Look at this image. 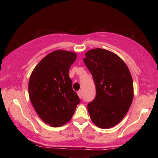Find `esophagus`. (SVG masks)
<instances>
[{
    "mask_svg": "<svg viewBox=\"0 0 158 158\" xmlns=\"http://www.w3.org/2000/svg\"><path fill=\"white\" fill-rule=\"evenodd\" d=\"M77 95H78L79 98H82V92H81V90H79V91H77Z\"/></svg>",
    "mask_w": 158,
    "mask_h": 158,
    "instance_id": "esophagus-1",
    "label": "esophagus"
}]
</instances>
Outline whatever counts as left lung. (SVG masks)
I'll list each match as a JSON object with an SVG mask.
<instances>
[{
  "label": "left lung",
  "mask_w": 158,
  "mask_h": 158,
  "mask_svg": "<svg viewBox=\"0 0 158 158\" xmlns=\"http://www.w3.org/2000/svg\"><path fill=\"white\" fill-rule=\"evenodd\" d=\"M83 60L96 85V97L88 104L90 118L100 128H111L122 120L132 102L131 73L118 55L106 49H90Z\"/></svg>",
  "instance_id": "1"
}]
</instances>
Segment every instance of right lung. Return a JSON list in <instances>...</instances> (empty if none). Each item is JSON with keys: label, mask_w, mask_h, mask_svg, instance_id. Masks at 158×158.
Segmentation results:
<instances>
[{"label": "right lung", "mask_w": 158, "mask_h": 158, "mask_svg": "<svg viewBox=\"0 0 158 158\" xmlns=\"http://www.w3.org/2000/svg\"><path fill=\"white\" fill-rule=\"evenodd\" d=\"M76 57L72 52L54 51L41 60L30 76V101L41 119L52 127L69 122L81 102L69 77Z\"/></svg>", "instance_id": "add662e5"}]
</instances>
